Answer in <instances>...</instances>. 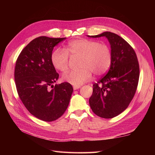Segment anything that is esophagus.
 Segmentation results:
<instances>
[{
    "mask_svg": "<svg viewBox=\"0 0 155 155\" xmlns=\"http://www.w3.org/2000/svg\"><path fill=\"white\" fill-rule=\"evenodd\" d=\"M81 88L80 86H74L73 87V89L74 90H77V89H78V88Z\"/></svg>",
    "mask_w": 155,
    "mask_h": 155,
    "instance_id": "esophagus-1",
    "label": "esophagus"
}]
</instances>
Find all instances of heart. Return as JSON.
Returning a JSON list of instances; mask_svg holds the SVG:
<instances>
[{"label":"heart","instance_id":"obj_1","mask_svg":"<svg viewBox=\"0 0 155 155\" xmlns=\"http://www.w3.org/2000/svg\"><path fill=\"white\" fill-rule=\"evenodd\" d=\"M81 57L79 71H71L62 76V79L74 86H80L91 79L92 73L103 75L109 68L112 52L106 44L88 39L81 38L71 41L64 49L57 48L51 54V60L54 67L61 72L68 68L69 56Z\"/></svg>","mask_w":155,"mask_h":155}]
</instances>
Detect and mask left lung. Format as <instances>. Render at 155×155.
I'll return each instance as SVG.
<instances>
[{
	"label": "left lung",
	"mask_w": 155,
	"mask_h": 155,
	"mask_svg": "<svg viewBox=\"0 0 155 155\" xmlns=\"http://www.w3.org/2000/svg\"><path fill=\"white\" fill-rule=\"evenodd\" d=\"M88 37H105L110 45L109 71L93 85L89 104L97 116L112 118L123 113L133 100L139 79V61L133 47L117 34L104 32Z\"/></svg>",
	"instance_id": "left-lung-1"
}]
</instances>
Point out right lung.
Segmentation results:
<instances>
[{
    "instance_id": "obj_1",
    "label": "right lung",
    "mask_w": 155,
    "mask_h": 155,
    "mask_svg": "<svg viewBox=\"0 0 155 155\" xmlns=\"http://www.w3.org/2000/svg\"><path fill=\"white\" fill-rule=\"evenodd\" d=\"M66 38L39 37L23 48L16 60L15 81L18 96L33 116L51 122L64 113L73 91L64 82L54 86L59 74L51 57L56 45Z\"/></svg>"
}]
</instances>
